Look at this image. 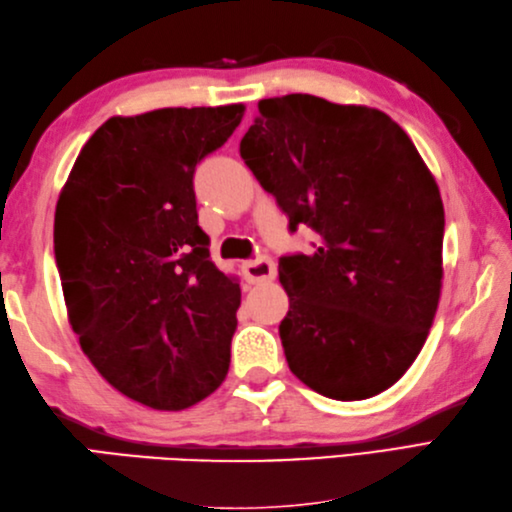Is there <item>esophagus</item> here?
I'll return each mask as SVG.
<instances>
[{"instance_id": "obj_1", "label": "esophagus", "mask_w": 512, "mask_h": 512, "mask_svg": "<svg viewBox=\"0 0 512 512\" xmlns=\"http://www.w3.org/2000/svg\"><path fill=\"white\" fill-rule=\"evenodd\" d=\"M244 275L250 284H264V281H273L277 277V266L273 259L259 257L244 264Z\"/></svg>"}]
</instances>
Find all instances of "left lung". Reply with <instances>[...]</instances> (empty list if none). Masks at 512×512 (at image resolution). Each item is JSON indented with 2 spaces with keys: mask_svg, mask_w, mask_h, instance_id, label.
<instances>
[{
  "mask_svg": "<svg viewBox=\"0 0 512 512\" xmlns=\"http://www.w3.org/2000/svg\"><path fill=\"white\" fill-rule=\"evenodd\" d=\"M239 143L288 215L317 231L312 255L279 259L290 372L321 396L365 400L416 361L442 290L444 206L398 123L365 105L288 94L259 101Z\"/></svg>",
  "mask_w": 512,
  "mask_h": 512,
  "instance_id": "obj_1",
  "label": "left lung"
}]
</instances>
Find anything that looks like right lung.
Listing matches in <instances>:
<instances>
[{"label": "right lung", "instance_id": "right-lung-1", "mask_svg": "<svg viewBox=\"0 0 512 512\" xmlns=\"http://www.w3.org/2000/svg\"><path fill=\"white\" fill-rule=\"evenodd\" d=\"M242 103L112 116L90 136L54 213L65 308L85 356L140 405L180 411L226 378L239 284L209 257L195 165Z\"/></svg>", "mask_w": 512, "mask_h": 512}]
</instances>
